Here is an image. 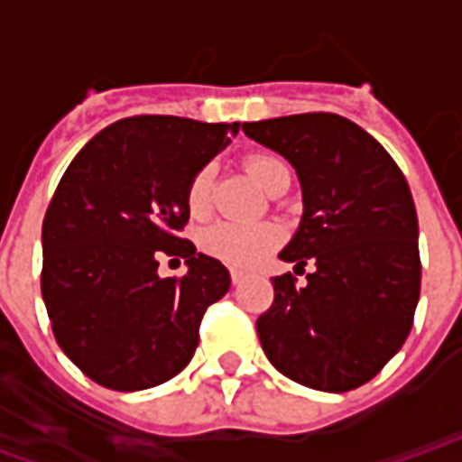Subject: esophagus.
Here are the masks:
<instances>
[{"mask_svg":"<svg viewBox=\"0 0 462 462\" xmlns=\"http://www.w3.org/2000/svg\"><path fill=\"white\" fill-rule=\"evenodd\" d=\"M230 277H232V284H235V287H240L242 282H245V274H242L240 270H232Z\"/></svg>","mask_w":462,"mask_h":462,"instance_id":"34e87169","label":"esophagus"}]
</instances>
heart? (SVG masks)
Wrapping results in <instances>:
<instances>
[{"label": "heart", "instance_id": "heart-1", "mask_svg": "<svg viewBox=\"0 0 462 462\" xmlns=\"http://www.w3.org/2000/svg\"><path fill=\"white\" fill-rule=\"evenodd\" d=\"M287 165L280 158L272 155H250L247 158V171L254 180L260 182L267 190L272 178ZM210 190H212V172L210 168H202L195 172L188 188V208L192 215H202L210 205ZM280 242V232L272 225L264 222H230L220 220L212 222L210 227H205L200 235L202 250L208 252L215 260L225 262L237 270H250L257 267Z\"/></svg>", "mask_w": 462, "mask_h": 462}]
</instances>
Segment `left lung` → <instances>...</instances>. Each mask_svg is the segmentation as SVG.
Returning a JSON list of instances; mask_svg holds the SVG:
<instances>
[{"label":"left lung","mask_w":462,"mask_h":462,"mask_svg":"<svg viewBox=\"0 0 462 462\" xmlns=\"http://www.w3.org/2000/svg\"><path fill=\"white\" fill-rule=\"evenodd\" d=\"M247 138L291 162L300 227L280 252L314 262L307 284L274 277L257 334L272 366L301 386L344 393L376 376L403 346L420 294L418 217L386 148L337 114L242 123Z\"/></svg>","instance_id":"left-lung-1"}]
</instances>
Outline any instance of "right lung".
<instances>
[{
  "label": "right lung",
  "instance_id": "right-lung-1",
  "mask_svg": "<svg viewBox=\"0 0 462 462\" xmlns=\"http://www.w3.org/2000/svg\"><path fill=\"white\" fill-rule=\"evenodd\" d=\"M237 131L131 116L96 133L66 168L42 227V297L61 351L96 383L143 391L190 364L202 314L227 294L230 272L178 232L195 172ZM162 254L186 260L180 281L157 274Z\"/></svg>",
  "mask_w": 462,
  "mask_h": 462
}]
</instances>
